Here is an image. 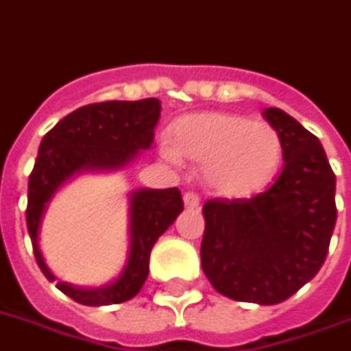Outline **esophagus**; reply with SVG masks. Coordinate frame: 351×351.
<instances>
[{"mask_svg": "<svg viewBox=\"0 0 351 351\" xmlns=\"http://www.w3.org/2000/svg\"><path fill=\"white\" fill-rule=\"evenodd\" d=\"M199 202H201V197L197 195L195 191H186V193H184V204H186L188 208H197Z\"/></svg>", "mask_w": 351, "mask_h": 351, "instance_id": "esophagus-1", "label": "esophagus"}]
</instances>
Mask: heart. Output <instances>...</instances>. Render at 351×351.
Returning a JSON list of instances; mask_svg holds the SVG:
<instances>
[{
	"instance_id": "heart-1",
	"label": "heart",
	"mask_w": 351,
	"mask_h": 351,
	"mask_svg": "<svg viewBox=\"0 0 351 351\" xmlns=\"http://www.w3.org/2000/svg\"><path fill=\"white\" fill-rule=\"evenodd\" d=\"M163 156L204 165V180L225 197H251L266 188L282 163V137L271 124L221 111L193 113L173 124Z\"/></svg>"
}]
</instances>
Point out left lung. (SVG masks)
<instances>
[{"label": "left lung", "mask_w": 351, "mask_h": 351, "mask_svg": "<svg viewBox=\"0 0 351 351\" xmlns=\"http://www.w3.org/2000/svg\"><path fill=\"white\" fill-rule=\"evenodd\" d=\"M264 119L282 137V173L253 199H210L202 271L230 300L275 305L318 274L337 221L335 173L318 137L277 108Z\"/></svg>", "instance_id": "8db88e82"}]
</instances>
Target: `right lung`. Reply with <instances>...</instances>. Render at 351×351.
Returning a JSON list of instances; mask_svg holds the SVG:
<instances>
[{"instance_id": "add662e5", "label": "right lung", "mask_w": 351, "mask_h": 351, "mask_svg": "<svg viewBox=\"0 0 351 351\" xmlns=\"http://www.w3.org/2000/svg\"><path fill=\"white\" fill-rule=\"evenodd\" d=\"M160 111L162 102L158 98L89 104L72 111L43 137L29 175L25 221L38 268L48 281H56L57 277L46 266L38 249V230L53 193L77 173L123 167L139 150L149 149L154 141ZM182 210L178 188L136 189L130 195V253L121 277L95 290L76 288L63 281H57L56 287L77 303L90 307L132 300L147 281L150 251L156 240Z\"/></svg>"}]
</instances>
